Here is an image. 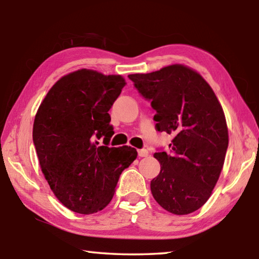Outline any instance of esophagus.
<instances>
[{"label": "esophagus", "instance_id": "obj_1", "mask_svg": "<svg viewBox=\"0 0 259 259\" xmlns=\"http://www.w3.org/2000/svg\"><path fill=\"white\" fill-rule=\"evenodd\" d=\"M138 155L140 157H146L148 156V151L145 150V148H143V150H138Z\"/></svg>", "mask_w": 259, "mask_h": 259}]
</instances>
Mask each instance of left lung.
I'll list each match as a JSON object with an SVG mask.
<instances>
[{"instance_id": "8db88e82", "label": "left lung", "mask_w": 259, "mask_h": 259, "mask_svg": "<svg viewBox=\"0 0 259 259\" xmlns=\"http://www.w3.org/2000/svg\"><path fill=\"white\" fill-rule=\"evenodd\" d=\"M128 76L151 100L156 129L174 136L169 154L154 153L161 171L151 182L153 198L174 214L194 212L210 198L224 165L229 129L222 105L202 75L185 65Z\"/></svg>"}]
</instances>
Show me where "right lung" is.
Masks as SVG:
<instances>
[{"mask_svg":"<svg viewBox=\"0 0 259 259\" xmlns=\"http://www.w3.org/2000/svg\"><path fill=\"white\" fill-rule=\"evenodd\" d=\"M125 84L121 75L77 69L52 85L35 115L33 142L42 172L74 212L106 207L121 172L137 157L134 147L107 146L114 134L108 111Z\"/></svg>","mask_w":259,"mask_h":259,"instance_id":"obj_1","label":"right lung"}]
</instances>
